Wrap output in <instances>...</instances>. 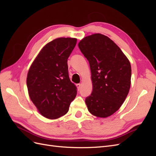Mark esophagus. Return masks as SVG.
Returning a JSON list of instances; mask_svg holds the SVG:
<instances>
[{
	"mask_svg": "<svg viewBox=\"0 0 156 156\" xmlns=\"http://www.w3.org/2000/svg\"><path fill=\"white\" fill-rule=\"evenodd\" d=\"M76 86H77V88H78V89H80V88H81V84H80V83H78V84H76Z\"/></svg>",
	"mask_w": 156,
	"mask_h": 156,
	"instance_id": "esophagus-1",
	"label": "esophagus"
}]
</instances>
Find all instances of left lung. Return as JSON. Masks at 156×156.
Masks as SVG:
<instances>
[{
    "label": "left lung",
    "mask_w": 156,
    "mask_h": 156,
    "mask_svg": "<svg viewBox=\"0 0 156 156\" xmlns=\"http://www.w3.org/2000/svg\"><path fill=\"white\" fill-rule=\"evenodd\" d=\"M78 46L91 70L92 92L85 99L88 109L98 117L109 116L119 110L129 93V61L114 41L101 34L85 37Z\"/></svg>",
    "instance_id": "1"
}]
</instances>
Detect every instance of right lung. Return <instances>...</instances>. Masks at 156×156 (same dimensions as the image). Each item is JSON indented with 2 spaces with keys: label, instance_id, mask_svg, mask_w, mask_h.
Returning a JSON list of instances; mask_svg holds the SVG:
<instances>
[{
  "label": "right lung",
  "instance_id": "1",
  "mask_svg": "<svg viewBox=\"0 0 156 156\" xmlns=\"http://www.w3.org/2000/svg\"><path fill=\"white\" fill-rule=\"evenodd\" d=\"M77 39L59 37L41 49L32 64L27 78L30 100L45 118L56 119L66 114L77 95L71 82L68 58Z\"/></svg>",
  "mask_w": 156,
  "mask_h": 156
}]
</instances>
